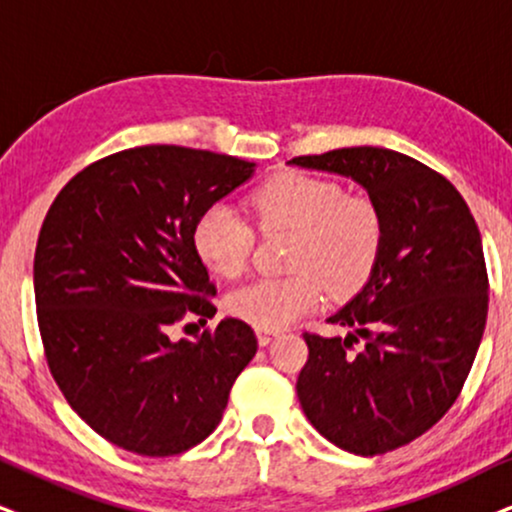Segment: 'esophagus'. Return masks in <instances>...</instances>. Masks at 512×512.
Instances as JSON below:
<instances>
[{
    "label": "esophagus",
    "mask_w": 512,
    "mask_h": 512,
    "mask_svg": "<svg viewBox=\"0 0 512 512\" xmlns=\"http://www.w3.org/2000/svg\"><path fill=\"white\" fill-rule=\"evenodd\" d=\"M278 333H274V331H267V328H257V342H260L262 347H267L271 340L276 338Z\"/></svg>",
    "instance_id": "34e87169"
}]
</instances>
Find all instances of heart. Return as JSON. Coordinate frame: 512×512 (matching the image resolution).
<instances>
[{
	"label": "heart",
	"mask_w": 512,
	"mask_h": 512,
	"mask_svg": "<svg viewBox=\"0 0 512 512\" xmlns=\"http://www.w3.org/2000/svg\"><path fill=\"white\" fill-rule=\"evenodd\" d=\"M250 212L260 234L290 231L283 278H257L226 297V309L257 328H283L314 309L328 290L335 297L359 293L371 278L383 222L366 196L345 193L338 181L304 172H276L250 193ZM255 231L234 210L217 203L193 226L198 257L224 278L248 267Z\"/></svg>",
	"instance_id": "heart-1"
}]
</instances>
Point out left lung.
I'll return each instance as SVG.
<instances>
[{
	"label": "left lung",
	"instance_id": "obj_1",
	"mask_svg": "<svg viewBox=\"0 0 512 512\" xmlns=\"http://www.w3.org/2000/svg\"><path fill=\"white\" fill-rule=\"evenodd\" d=\"M361 184L380 212L383 248L361 293L328 323L358 341L304 333L297 375L304 416L328 442L378 456L428 432L463 390L489 309L482 238L456 186L378 146L290 160Z\"/></svg>",
	"mask_w": 512,
	"mask_h": 512
}]
</instances>
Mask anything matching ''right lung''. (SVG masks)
<instances>
[{"label":"right lung","instance_id":"1","mask_svg":"<svg viewBox=\"0 0 512 512\" xmlns=\"http://www.w3.org/2000/svg\"><path fill=\"white\" fill-rule=\"evenodd\" d=\"M252 170L198 148H127L77 172L44 217L35 248L44 357L77 416L120 449L165 458L203 442L255 357L241 319L196 342L170 340L174 323L217 312L193 226Z\"/></svg>","mask_w":512,"mask_h":512}]
</instances>
